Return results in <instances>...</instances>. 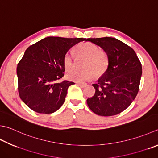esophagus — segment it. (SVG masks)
Returning <instances> with one entry per match:
<instances>
[{
	"mask_svg": "<svg viewBox=\"0 0 158 158\" xmlns=\"http://www.w3.org/2000/svg\"><path fill=\"white\" fill-rule=\"evenodd\" d=\"M76 84L77 85H79V86H80V87L81 88H84V87H85V84H84V83H76Z\"/></svg>",
	"mask_w": 158,
	"mask_h": 158,
	"instance_id": "esophagus-1",
	"label": "esophagus"
}]
</instances>
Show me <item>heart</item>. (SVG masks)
<instances>
[{
	"label": "heart",
	"instance_id": "heart-1",
	"mask_svg": "<svg viewBox=\"0 0 158 158\" xmlns=\"http://www.w3.org/2000/svg\"><path fill=\"white\" fill-rule=\"evenodd\" d=\"M77 57L85 58L83 65V70H73L67 77L77 83L88 81L95 76H101L106 72L109 64L107 55L98 46L91 42H82L76 46ZM64 65L66 70H72L75 67V57L67 52L64 57Z\"/></svg>",
	"mask_w": 158,
	"mask_h": 158
}]
</instances>
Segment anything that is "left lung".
<instances>
[{"label":"left lung","mask_w":158,"mask_h":158,"mask_svg":"<svg viewBox=\"0 0 158 158\" xmlns=\"http://www.w3.org/2000/svg\"><path fill=\"white\" fill-rule=\"evenodd\" d=\"M106 52L108 67L97 83L93 97L87 99L88 106L96 114L103 116L116 115L126 110L139 90L142 65L130 46L114 38H88Z\"/></svg>","instance_id":"1"}]
</instances>
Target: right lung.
I'll return each mask as SVG.
<instances>
[{
    "label": "right lung",
    "mask_w": 158,
    "mask_h": 158,
    "mask_svg": "<svg viewBox=\"0 0 158 158\" xmlns=\"http://www.w3.org/2000/svg\"><path fill=\"white\" fill-rule=\"evenodd\" d=\"M85 38L47 37L28 47L18 64L20 97L30 109L40 114L56 112L64 104L68 88L74 82L55 83L64 77V55Z\"/></svg>",
    "instance_id": "add662e5"
}]
</instances>
